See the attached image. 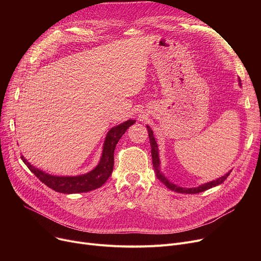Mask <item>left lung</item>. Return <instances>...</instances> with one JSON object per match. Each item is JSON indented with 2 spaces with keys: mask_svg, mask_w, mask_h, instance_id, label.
Wrapping results in <instances>:
<instances>
[{
  "mask_svg": "<svg viewBox=\"0 0 261 261\" xmlns=\"http://www.w3.org/2000/svg\"><path fill=\"white\" fill-rule=\"evenodd\" d=\"M147 130H148V134H149V140H150V146H151V155H152V164H153V169L155 171V174L158 176V179L160 181H162V183L164 185H166L167 188H169L170 190L172 191H175V193H180V194H199V193H202V191L204 190H207L212 187H215L219 184H222L225 180L226 177L229 175V172H227L226 174H224L223 176L219 177V179L215 180V181H212V182H208V183H205L199 187H195V188H184V187H180L177 186L171 182H169L165 176H164L162 174V172L160 171L159 167H160V159H159V150H158V144L155 142V139L153 136V132L152 130L150 129L149 126H147Z\"/></svg>",
  "mask_w": 261,
  "mask_h": 261,
  "instance_id": "obj_1",
  "label": "left lung"
}]
</instances>
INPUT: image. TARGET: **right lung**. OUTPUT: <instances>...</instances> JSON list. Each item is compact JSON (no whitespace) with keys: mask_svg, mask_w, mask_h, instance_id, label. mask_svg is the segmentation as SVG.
<instances>
[{"mask_svg":"<svg viewBox=\"0 0 261 261\" xmlns=\"http://www.w3.org/2000/svg\"><path fill=\"white\" fill-rule=\"evenodd\" d=\"M135 120H127L120 125L112 128L107 134V138L103 144L102 155L100 162L92 171L89 173L77 175V176H56L50 175L35 168L27 162L22 155L21 159L29 169L38 177V179L44 183L46 186L55 191L62 194H78L87 193L93 189L98 188L105 184L113 171L114 166V149L118 141L125 134L127 129L133 125Z\"/></svg>","mask_w":261,"mask_h":261,"instance_id":"1","label":"right lung"}]
</instances>
